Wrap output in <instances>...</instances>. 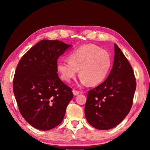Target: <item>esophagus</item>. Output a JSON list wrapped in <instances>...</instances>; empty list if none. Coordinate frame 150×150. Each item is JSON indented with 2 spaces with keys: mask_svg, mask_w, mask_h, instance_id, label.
<instances>
[{
  "mask_svg": "<svg viewBox=\"0 0 150 150\" xmlns=\"http://www.w3.org/2000/svg\"><path fill=\"white\" fill-rule=\"evenodd\" d=\"M80 93V92L79 91H76V90H75V89L73 90V93H74V96H77V95H78V94H79Z\"/></svg>",
  "mask_w": 150,
  "mask_h": 150,
  "instance_id": "esophagus-1",
  "label": "esophagus"
}]
</instances>
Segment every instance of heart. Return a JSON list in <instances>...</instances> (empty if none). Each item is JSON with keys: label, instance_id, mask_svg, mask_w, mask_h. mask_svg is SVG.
I'll use <instances>...</instances> for the list:
<instances>
[{"label": "heart", "instance_id": "heart-1", "mask_svg": "<svg viewBox=\"0 0 150 150\" xmlns=\"http://www.w3.org/2000/svg\"><path fill=\"white\" fill-rule=\"evenodd\" d=\"M69 60H60L57 69L63 80L69 82L74 78L79 70L83 84L96 86L103 82L111 69V54L93 44L80 47L71 52Z\"/></svg>", "mask_w": 150, "mask_h": 150}]
</instances>
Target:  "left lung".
<instances>
[{"label":"left lung","instance_id":"8db88e82","mask_svg":"<svg viewBox=\"0 0 150 150\" xmlns=\"http://www.w3.org/2000/svg\"><path fill=\"white\" fill-rule=\"evenodd\" d=\"M112 69L106 80L88 91L84 113L88 122L101 130L111 129L123 121L132 105L136 78L127 58L114 44Z\"/></svg>","mask_w":150,"mask_h":150}]
</instances>
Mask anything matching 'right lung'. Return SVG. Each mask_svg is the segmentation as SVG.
<instances>
[{"label": "right lung", "instance_id": "add662e5", "mask_svg": "<svg viewBox=\"0 0 150 150\" xmlns=\"http://www.w3.org/2000/svg\"><path fill=\"white\" fill-rule=\"evenodd\" d=\"M70 46L58 40H41L23 54L16 69L13 89L19 110L36 129L57 127L74 97L57 69L58 59Z\"/></svg>", "mask_w": 150, "mask_h": 150}]
</instances>
